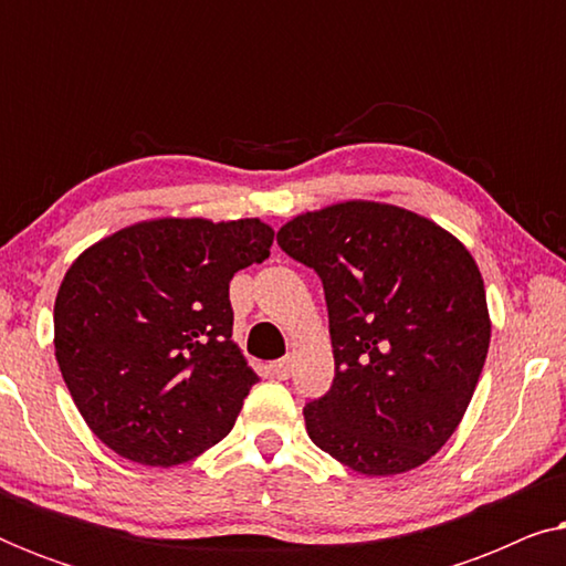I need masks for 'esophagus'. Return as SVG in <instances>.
Instances as JSON below:
<instances>
[{"label": "esophagus", "instance_id": "obj_1", "mask_svg": "<svg viewBox=\"0 0 566 566\" xmlns=\"http://www.w3.org/2000/svg\"><path fill=\"white\" fill-rule=\"evenodd\" d=\"M270 374H273L277 381H285V378L291 376V360L289 358H281V360L270 363Z\"/></svg>", "mask_w": 566, "mask_h": 566}]
</instances>
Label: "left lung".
Wrapping results in <instances>:
<instances>
[{"mask_svg":"<svg viewBox=\"0 0 566 566\" xmlns=\"http://www.w3.org/2000/svg\"><path fill=\"white\" fill-rule=\"evenodd\" d=\"M281 250L322 277L335 378L304 407L324 453L366 476L417 469L459 428L490 350L474 258L405 208L347 200L301 213Z\"/></svg>","mask_w":566,"mask_h":566,"instance_id":"8db88e82","label":"left lung"}]
</instances>
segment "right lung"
<instances>
[{
    "label": "right lung",
    "instance_id": "1",
    "mask_svg": "<svg viewBox=\"0 0 566 566\" xmlns=\"http://www.w3.org/2000/svg\"><path fill=\"white\" fill-rule=\"evenodd\" d=\"M260 219H157L84 250L61 281L53 345L90 430L123 459L177 467L229 436L260 378L231 339L229 283L268 260Z\"/></svg>",
    "mask_w": 566,
    "mask_h": 566
}]
</instances>
